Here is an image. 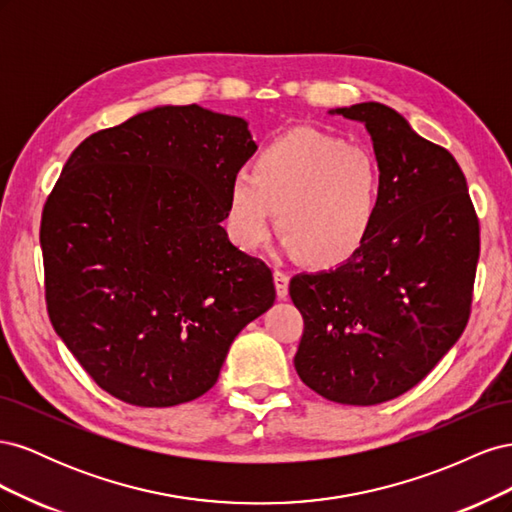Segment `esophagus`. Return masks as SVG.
Returning <instances> with one entry per match:
<instances>
[{
  "instance_id": "obj_1",
  "label": "esophagus",
  "mask_w": 512,
  "mask_h": 512,
  "mask_svg": "<svg viewBox=\"0 0 512 512\" xmlns=\"http://www.w3.org/2000/svg\"><path fill=\"white\" fill-rule=\"evenodd\" d=\"M273 282H275V290H277V299H286V297H288L290 277H288L284 271L275 269V271H273Z\"/></svg>"
}]
</instances>
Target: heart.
Segmentation results:
<instances>
[{"instance_id": "b5f03b06", "label": "heart", "mask_w": 512, "mask_h": 512, "mask_svg": "<svg viewBox=\"0 0 512 512\" xmlns=\"http://www.w3.org/2000/svg\"><path fill=\"white\" fill-rule=\"evenodd\" d=\"M384 183L365 149L318 130H290L230 181L228 226L243 250L277 228L299 262L333 269L361 252L380 220Z\"/></svg>"}]
</instances>
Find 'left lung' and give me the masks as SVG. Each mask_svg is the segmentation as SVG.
Returning <instances> with one entry per match:
<instances>
[{
	"mask_svg": "<svg viewBox=\"0 0 512 512\" xmlns=\"http://www.w3.org/2000/svg\"><path fill=\"white\" fill-rule=\"evenodd\" d=\"M371 136L384 198L374 235L333 271L299 273V378L324 399L376 406L421 382L468 324L478 220L459 164L380 102L331 108Z\"/></svg>",
	"mask_w": 512,
	"mask_h": 512,
	"instance_id": "obj_1",
	"label": "left lung"
}]
</instances>
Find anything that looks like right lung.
I'll use <instances>...</instances> for the list:
<instances>
[{
    "mask_svg": "<svg viewBox=\"0 0 512 512\" xmlns=\"http://www.w3.org/2000/svg\"><path fill=\"white\" fill-rule=\"evenodd\" d=\"M247 121L149 108L72 151L40 226L53 329L94 382L141 408L207 393L235 337L275 301L265 262L228 239Z\"/></svg>",
    "mask_w": 512,
    "mask_h": 512,
    "instance_id": "obj_1",
    "label": "right lung"
}]
</instances>
